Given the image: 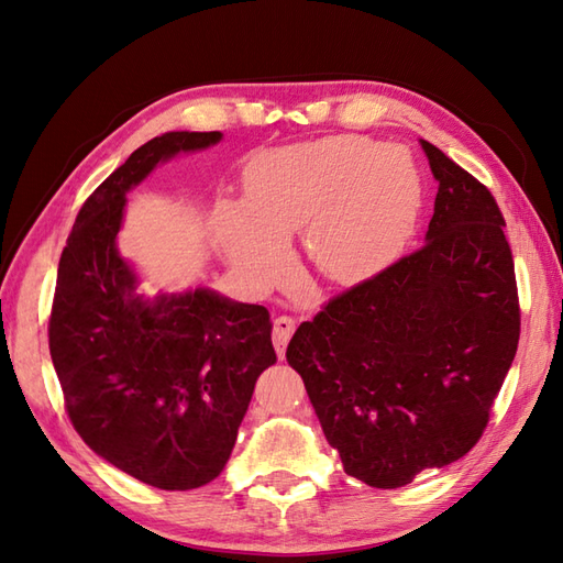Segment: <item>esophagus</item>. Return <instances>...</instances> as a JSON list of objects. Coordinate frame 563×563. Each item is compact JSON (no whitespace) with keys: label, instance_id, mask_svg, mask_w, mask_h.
I'll return each instance as SVG.
<instances>
[{"label":"esophagus","instance_id":"34e87169","mask_svg":"<svg viewBox=\"0 0 563 563\" xmlns=\"http://www.w3.org/2000/svg\"><path fill=\"white\" fill-rule=\"evenodd\" d=\"M296 322L289 318V314H279L277 320H274V329H272V341H274V349H277L279 358H284L286 353V344H289V339L294 334Z\"/></svg>","mask_w":563,"mask_h":563}]
</instances>
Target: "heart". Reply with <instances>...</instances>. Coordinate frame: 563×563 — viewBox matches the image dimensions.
Wrapping results in <instances>:
<instances>
[{
    "label": "heart",
    "mask_w": 563,
    "mask_h": 563,
    "mask_svg": "<svg viewBox=\"0 0 563 563\" xmlns=\"http://www.w3.org/2000/svg\"><path fill=\"white\" fill-rule=\"evenodd\" d=\"M420 208L422 176L408 150L332 135L257 153L243 172V202H219L210 229L257 289L284 272L286 239L298 231L320 274L358 282L401 255Z\"/></svg>",
    "instance_id": "b5f03b06"
}]
</instances>
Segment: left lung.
<instances>
[{
    "label": "left lung",
    "instance_id": "8db88e82",
    "mask_svg": "<svg viewBox=\"0 0 563 563\" xmlns=\"http://www.w3.org/2000/svg\"><path fill=\"white\" fill-rule=\"evenodd\" d=\"M420 145L440 181L424 245L329 300L286 349L344 471L377 489L468 454L520 334L495 198L440 147Z\"/></svg>",
    "mask_w": 563,
    "mask_h": 563
}]
</instances>
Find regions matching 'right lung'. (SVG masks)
<instances>
[{"label":"right lung","instance_id":"right-lung-1","mask_svg":"<svg viewBox=\"0 0 563 563\" xmlns=\"http://www.w3.org/2000/svg\"><path fill=\"white\" fill-rule=\"evenodd\" d=\"M219 141L169 131L135 150L80 208L57 272L49 353L68 418L95 454L159 489L224 471L255 382L277 363L265 306L205 286L147 298L117 249L129 190Z\"/></svg>","mask_w":563,"mask_h":563}]
</instances>
